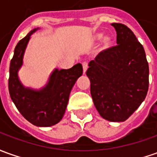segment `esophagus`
Masks as SVG:
<instances>
[{"instance_id": "esophagus-1", "label": "esophagus", "mask_w": 157, "mask_h": 157, "mask_svg": "<svg viewBox=\"0 0 157 157\" xmlns=\"http://www.w3.org/2000/svg\"><path fill=\"white\" fill-rule=\"evenodd\" d=\"M83 72L85 74L86 71H87V68H88V63L87 62H83Z\"/></svg>"}]
</instances>
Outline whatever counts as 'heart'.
I'll list each match as a JSON object with an SVG mask.
<instances>
[{
	"label": "heart",
	"instance_id": "1",
	"mask_svg": "<svg viewBox=\"0 0 157 157\" xmlns=\"http://www.w3.org/2000/svg\"><path fill=\"white\" fill-rule=\"evenodd\" d=\"M101 51H108L110 48L113 46V38L112 36L106 35L103 36V33L102 32H97L92 36V40L95 42H98L101 41Z\"/></svg>",
	"mask_w": 157,
	"mask_h": 157
}]
</instances>
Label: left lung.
<instances>
[{
	"instance_id": "left-lung-1",
	"label": "left lung",
	"mask_w": 157,
	"mask_h": 157,
	"mask_svg": "<svg viewBox=\"0 0 157 157\" xmlns=\"http://www.w3.org/2000/svg\"><path fill=\"white\" fill-rule=\"evenodd\" d=\"M117 45L90 60L86 75L96 109L109 121L122 122L145 99L149 65L142 44L125 25L113 23Z\"/></svg>"
}]
</instances>
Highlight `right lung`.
<instances>
[{
    "label": "right lung",
    "instance_id": "obj_1",
    "mask_svg": "<svg viewBox=\"0 0 157 157\" xmlns=\"http://www.w3.org/2000/svg\"><path fill=\"white\" fill-rule=\"evenodd\" d=\"M31 31L16 45L9 67L8 90L11 99L20 113L34 126H52L60 121L67 106L69 95L75 82L83 74L80 63L70 69L56 68L45 86L39 90L25 87L19 78L24 55L31 36L38 30Z\"/></svg>",
    "mask_w": 157,
    "mask_h": 157
}]
</instances>
